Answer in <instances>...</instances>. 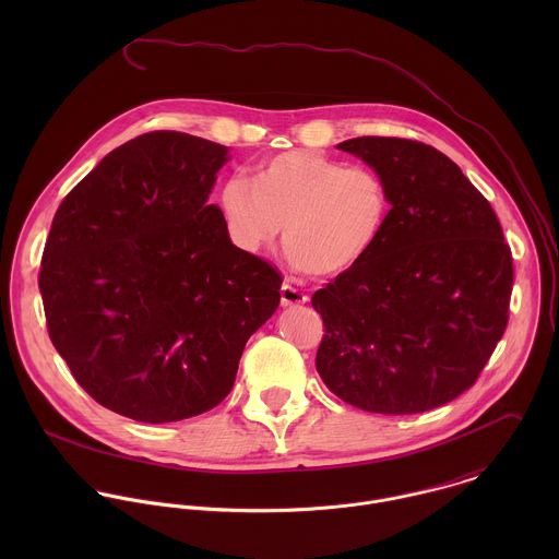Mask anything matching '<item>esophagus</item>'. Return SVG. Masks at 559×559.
Masks as SVG:
<instances>
[{
  "mask_svg": "<svg viewBox=\"0 0 559 559\" xmlns=\"http://www.w3.org/2000/svg\"><path fill=\"white\" fill-rule=\"evenodd\" d=\"M308 304V295H304L299 288L284 284L282 286V308H295V306H304Z\"/></svg>",
  "mask_w": 559,
  "mask_h": 559,
  "instance_id": "1",
  "label": "esophagus"
}]
</instances>
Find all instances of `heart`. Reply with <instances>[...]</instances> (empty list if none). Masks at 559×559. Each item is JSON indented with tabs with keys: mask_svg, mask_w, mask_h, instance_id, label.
Segmentation results:
<instances>
[{
	"mask_svg": "<svg viewBox=\"0 0 559 559\" xmlns=\"http://www.w3.org/2000/svg\"><path fill=\"white\" fill-rule=\"evenodd\" d=\"M219 204L230 237L245 251L271 247L284 226L288 255L314 275L357 266L383 237L392 206L377 171L306 151L262 163L255 185L228 178Z\"/></svg>",
	"mask_w": 559,
	"mask_h": 559,
	"instance_id": "b5f03b06",
	"label": "heart"
}]
</instances>
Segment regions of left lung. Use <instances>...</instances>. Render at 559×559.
<instances>
[{"label":"left lung","instance_id":"8db88e82","mask_svg":"<svg viewBox=\"0 0 559 559\" xmlns=\"http://www.w3.org/2000/svg\"><path fill=\"white\" fill-rule=\"evenodd\" d=\"M335 148L385 180L392 209L377 247L312 297L324 322L317 370L357 408L430 411L476 383L506 331L510 247L486 198L432 146L355 138Z\"/></svg>","mask_w":559,"mask_h":559}]
</instances>
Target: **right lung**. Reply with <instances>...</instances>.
Listing matches in <instances>:
<instances>
[{"mask_svg":"<svg viewBox=\"0 0 559 559\" xmlns=\"http://www.w3.org/2000/svg\"><path fill=\"white\" fill-rule=\"evenodd\" d=\"M230 148L135 138L60 204L38 277L49 337L81 388L146 424L200 415L235 385L280 306V273L239 249L209 202Z\"/></svg>","mask_w":559,"mask_h":559,"instance_id":"obj_1","label":"right lung"}]
</instances>
